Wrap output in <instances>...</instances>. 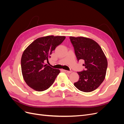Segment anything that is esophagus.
Returning <instances> with one entry per match:
<instances>
[{"label": "esophagus", "instance_id": "obj_1", "mask_svg": "<svg viewBox=\"0 0 124 124\" xmlns=\"http://www.w3.org/2000/svg\"><path fill=\"white\" fill-rule=\"evenodd\" d=\"M63 71H64L65 72H66V73H70L71 72V71H68V70H63Z\"/></svg>", "mask_w": 124, "mask_h": 124}]
</instances>
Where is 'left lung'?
<instances>
[{
  "mask_svg": "<svg viewBox=\"0 0 124 124\" xmlns=\"http://www.w3.org/2000/svg\"><path fill=\"white\" fill-rule=\"evenodd\" d=\"M78 59L83 60L85 70L78 72V81L74 85L83 92H91L98 88L106 75L108 61L99 45L93 40L83 37H70Z\"/></svg>",
  "mask_w": 124,
  "mask_h": 124,
  "instance_id": "8db88e82",
  "label": "left lung"
}]
</instances>
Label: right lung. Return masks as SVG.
I'll list each match as a JSON object with an SVG mask.
<instances>
[{"label": "right lung", "mask_w": 124, "mask_h": 124, "mask_svg": "<svg viewBox=\"0 0 124 124\" xmlns=\"http://www.w3.org/2000/svg\"><path fill=\"white\" fill-rule=\"evenodd\" d=\"M65 38V36L53 35L40 37L24 51L21 58L22 75L26 84L35 91L47 89L60 73L59 69L47 66L45 62L48 61L52 52Z\"/></svg>", "instance_id": "add662e5"}]
</instances>
